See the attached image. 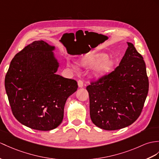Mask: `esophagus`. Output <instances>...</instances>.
I'll return each mask as SVG.
<instances>
[{
    "label": "esophagus",
    "mask_w": 159,
    "mask_h": 159,
    "mask_svg": "<svg viewBox=\"0 0 159 159\" xmlns=\"http://www.w3.org/2000/svg\"><path fill=\"white\" fill-rule=\"evenodd\" d=\"M77 84H78V86L80 88H82L84 86V82H83L82 80H78V82H77Z\"/></svg>",
    "instance_id": "esophagus-1"
}]
</instances>
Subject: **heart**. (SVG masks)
<instances>
[{"instance_id": "b5f03b06", "label": "heart", "mask_w": 159, "mask_h": 159, "mask_svg": "<svg viewBox=\"0 0 159 159\" xmlns=\"http://www.w3.org/2000/svg\"><path fill=\"white\" fill-rule=\"evenodd\" d=\"M107 55L104 53L94 54L84 57L81 61V65L86 68H94L98 67L97 73L99 75H103L109 73L113 66V63L111 60L107 59ZM72 67L76 69L74 66Z\"/></svg>"}]
</instances>
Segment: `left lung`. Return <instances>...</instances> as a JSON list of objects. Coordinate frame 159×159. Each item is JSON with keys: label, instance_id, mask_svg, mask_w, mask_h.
<instances>
[{"label": "left lung", "instance_id": "8db88e82", "mask_svg": "<svg viewBox=\"0 0 159 159\" xmlns=\"http://www.w3.org/2000/svg\"><path fill=\"white\" fill-rule=\"evenodd\" d=\"M124 56L115 70L90 81L86 87L92 121L100 128L117 130L140 117L149 82L145 62L134 45L127 42Z\"/></svg>", "mask_w": 159, "mask_h": 159}]
</instances>
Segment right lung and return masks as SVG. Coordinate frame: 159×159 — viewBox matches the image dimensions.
<instances>
[{
	"label": "right lung",
	"instance_id": "right-lung-1",
	"mask_svg": "<svg viewBox=\"0 0 159 159\" xmlns=\"http://www.w3.org/2000/svg\"><path fill=\"white\" fill-rule=\"evenodd\" d=\"M53 49L43 40L34 41L15 55L5 75L13 115L34 129L49 131L59 126L67 99L78 88L75 80L55 74L59 63Z\"/></svg>",
	"mask_w": 159,
	"mask_h": 159
}]
</instances>
